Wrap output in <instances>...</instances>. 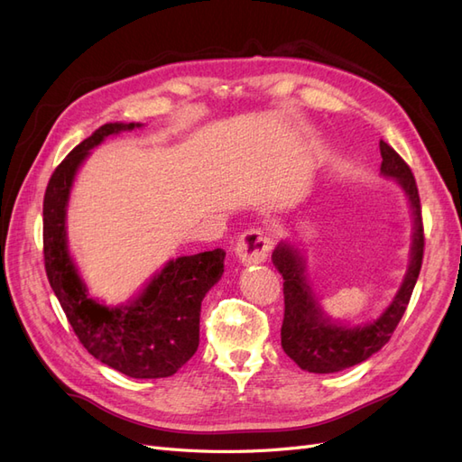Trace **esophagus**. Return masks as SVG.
I'll use <instances>...</instances> for the list:
<instances>
[{
	"label": "esophagus",
	"instance_id": "34e87169",
	"mask_svg": "<svg viewBox=\"0 0 462 462\" xmlns=\"http://www.w3.org/2000/svg\"><path fill=\"white\" fill-rule=\"evenodd\" d=\"M272 241L270 236L260 229H248L245 231L235 246V254L245 265L260 263L270 254Z\"/></svg>",
	"mask_w": 462,
	"mask_h": 462
}]
</instances>
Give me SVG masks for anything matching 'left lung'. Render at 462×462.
Segmentation results:
<instances>
[{"label":"left lung","mask_w":462,"mask_h":462,"mask_svg":"<svg viewBox=\"0 0 462 462\" xmlns=\"http://www.w3.org/2000/svg\"><path fill=\"white\" fill-rule=\"evenodd\" d=\"M382 175L393 177L407 194L414 216L411 263L402 285L385 312L365 326H341L331 321L306 282L304 258L291 243H279L272 260L283 275L285 314L282 326V346L297 365L314 374H333L368 360L391 339L407 310L412 289L424 258V226L418 187L411 167L387 143L380 141Z\"/></svg>","instance_id":"1"}]
</instances>
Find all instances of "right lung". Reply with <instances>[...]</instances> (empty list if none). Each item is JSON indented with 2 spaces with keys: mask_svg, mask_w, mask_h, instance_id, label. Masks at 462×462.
Returning <instances> with one entry per match:
<instances>
[{
  "mask_svg": "<svg viewBox=\"0 0 462 462\" xmlns=\"http://www.w3.org/2000/svg\"><path fill=\"white\" fill-rule=\"evenodd\" d=\"M136 127L143 125L107 123L55 167L44 194V263L48 282L82 346L125 375L156 380L173 375L197 353L202 299L221 279L226 250L170 260L141 297L125 306H106L88 295L67 250L69 194L94 146L109 134Z\"/></svg>",
  "mask_w": 462,
  "mask_h": 462,
  "instance_id": "right-lung-1",
  "label": "right lung"
}]
</instances>
